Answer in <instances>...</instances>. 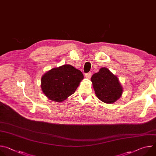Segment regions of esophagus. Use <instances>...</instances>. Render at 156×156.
I'll return each instance as SVG.
<instances>
[{"instance_id":"obj_1","label":"esophagus","mask_w":156,"mask_h":156,"mask_svg":"<svg viewBox=\"0 0 156 156\" xmlns=\"http://www.w3.org/2000/svg\"><path fill=\"white\" fill-rule=\"evenodd\" d=\"M91 72H89V73H87L85 75V78L87 80H90L91 78Z\"/></svg>"}]
</instances>
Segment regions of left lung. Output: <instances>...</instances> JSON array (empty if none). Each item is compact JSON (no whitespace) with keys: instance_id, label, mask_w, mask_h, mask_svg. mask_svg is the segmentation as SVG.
Returning <instances> with one entry per match:
<instances>
[{"instance_id":"8db88e82","label":"left lung","mask_w":156,"mask_h":156,"mask_svg":"<svg viewBox=\"0 0 156 156\" xmlns=\"http://www.w3.org/2000/svg\"><path fill=\"white\" fill-rule=\"evenodd\" d=\"M95 94L101 101L112 104L122 96L123 87L119 78L107 68H101L91 79Z\"/></svg>"}]
</instances>
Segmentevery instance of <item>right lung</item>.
I'll use <instances>...</instances> for the list:
<instances>
[{"label": "right lung", "mask_w": 156, "mask_h": 156, "mask_svg": "<svg viewBox=\"0 0 156 156\" xmlns=\"http://www.w3.org/2000/svg\"><path fill=\"white\" fill-rule=\"evenodd\" d=\"M84 76L81 72L71 65L54 68L41 78V89L50 100L62 102L73 94Z\"/></svg>", "instance_id": "1"}]
</instances>
